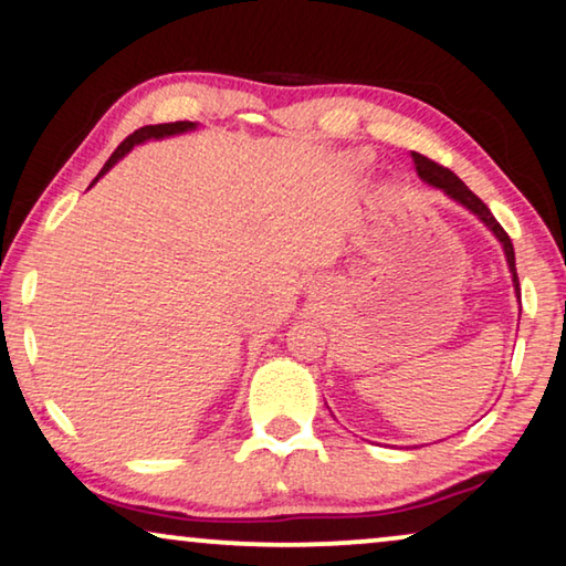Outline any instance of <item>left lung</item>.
<instances>
[{
	"instance_id": "left-lung-1",
	"label": "left lung",
	"mask_w": 566,
	"mask_h": 566,
	"mask_svg": "<svg viewBox=\"0 0 566 566\" xmlns=\"http://www.w3.org/2000/svg\"><path fill=\"white\" fill-rule=\"evenodd\" d=\"M415 165H417V172H419V177L424 182H429V185H434V188H442L447 196L450 198H454L458 202H462V206L465 208H470L472 213H475L480 221H483L485 226H491V231L499 235V241L503 243V249H505V256H509V266H511V272H513V282H516V290H518V274H516V254H513V243H511V235L503 231V226L495 221V216L491 213V210H488V206L483 200H480L475 192H472L465 182L460 180L458 175H454L452 170H447L444 165H440V163H434V159H429V157H424V155H419V151H415Z\"/></svg>"
}]
</instances>
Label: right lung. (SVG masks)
<instances>
[{"label": "right lung", "instance_id": "obj_1", "mask_svg": "<svg viewBox=\"0 0 566 566\" xmlns=\"http://www.w3.org/2000/svg\"><path fill=\"white\" fill-rule=\"evenodd\" d=\"M192 122H170V124H149V126H142V129H137L134 134H129V137H126L119 147L114 149V155L108 157V163L104 165V170H101V175H104L108 167H112L116 159L119 157H124L126 151H129L134 145H139V142H145V139H157V137H170V134H180V132H185V129H192ZM98 175V177H101ZM96 177V180H98Z\"/></svg>", "mask_w": 566, "mask_h": 566}]
</instances>
